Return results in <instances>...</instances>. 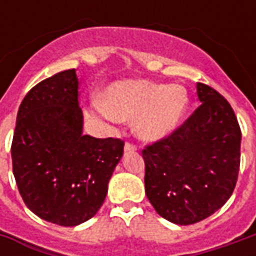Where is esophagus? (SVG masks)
<instances>
[{
	"mask_svg": "<svg viewBox=\"0 0 256 256\" xmlns=\"http://www.w3.org/2000/svg\"><path fill=\"white\" fill-rule=\"evenodd\" d=\"M124 150L126 152H134V150H137V145L133 144V142H126L124 144Z\"/></svg>",
	"mask_w": 256,
	"mask_h": 256,
	"instance_id": "1",
	"label": "esophagus"
}]
</instances>
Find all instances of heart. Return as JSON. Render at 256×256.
I'll use <instances>...</instances> for the list:
<instances>
[{"instance_id": "heart-1", "label": "heart", "mask_w": 256, "mask_h": 256, "mask_svg": "<svg viewBox=\"0 0 256 256\" xmlns=\"http://www.w3.org/2000/svg\"><path fill=\"white\" fill-rule=\"evenodd\" d=\"M188 93L180 84L124 80L112 84L96 101V112L110 120L136 119V132L145 140L163 138L177 128L188 108Z\"/></svg>"}]
</instances>
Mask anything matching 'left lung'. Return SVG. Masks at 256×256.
<instances>
[{"label":"left lung","mask_w":256,"mask_h":256,"mask_svg":"<svg viewBox=\"0 0 256 256\" xmlns=\"http://www.w3.org/2000/svg\"><path fill=\"white\" fill-rule=\"evenodd\" d=\"M202 104L172 133L145 145V193L156 212L192 225L220 210L236 186L242 130L224 96L202 82Z\"/></svg>","instance_id":"obj_1"}]
</instances>
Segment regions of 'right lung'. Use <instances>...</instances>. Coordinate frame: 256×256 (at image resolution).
<instances>
[{"mask_svg":"<svg viewBox=\"0 0 256 256\" xmlns=\"http://www.w3.org/2000/svg\"><path fill=\"white\" fill-rule=\"evenodd\" d=\"M123 146L120 138L82 134L76 72L54 74L19 106L10 152L20 196L42 220L79 225L104 203Z\"/></svg>","mask_w":256,"mask_h":256,"instance_id":"1","label":"right lung"}]
</instances>
